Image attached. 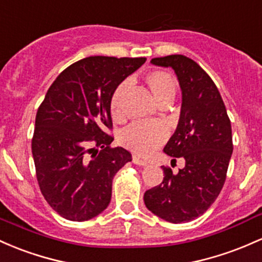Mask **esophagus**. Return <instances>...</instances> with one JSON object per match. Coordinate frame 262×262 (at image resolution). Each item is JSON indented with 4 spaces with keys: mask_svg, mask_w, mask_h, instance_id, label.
I'll list each match as a JSON object with an SVG mask.
<instances>
[{
    "mask_svg": "<svg viewBox=\"0 0 262 262\" xmlns=\"http://www.w3.org/2000/svg\"><path fill=\"white\" fill-rule=\"evenodd\" d=\"M132 159H133V163L137 164V165H142V166L148 165V162H146V160L140 159V158L137 157V155H133V158H132Z\"/></svg>",
    "mask_w": 262,
    "mask_h": 262,
    "instance_id": "34e87169",
    "label": "esophagus"
}]
</instances>
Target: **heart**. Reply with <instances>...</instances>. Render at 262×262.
<instances>
[{"label":"heart","instance_id":"heart-1","mask_svg":"<svg viewBox=\"0 0 262 262\" xmlns=\"http://www.w3.org/2000/svg\"><path fill=\"white\" fill-rule=\"evenodd\" d=\"M146 87L160 105L170 104L178 92V80L171 73L165 71H151L144 77ZM128 89V83L123 82L116 88L109 102L112 119L114 122L124 120V112L122 108V99L125 91ZM168 130L165 125L160 122L153 123H133L120 133L119 143L128 150L138 155L151 154L155 149L159 148L166 140Z\"/></svg>","mask_w":262,"mask_h":262}]
</instances>
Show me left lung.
Wrapping results in <instances>:
<instances>
[{"instance_id": "obj_1", "label": "left lung", "mask_w": 262, "mask_h": 262, "mask_svg": "<svg viewBox=\"0 0 262 262\" xmlns=\"http://www.w3.org/2000/svg\"><path fill=\"white\" fill-rule=\"evenodd\" d=\"M151 63L171 67L179 79L180 119L164 151L171 162L184 158L185 166L178 174L163 166V182L145 191L144 203L164 220L188 223L208 210L223 189L234 148L231 123L219 89L196 62L171 54Z\"/></svg>"}]
</instances>
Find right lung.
Returning a JSON list of instances; mask_svg holds the SVG:
<instances>
[{"label": "right lung", "mask_w": 262, "mask_h": 262, "mask_svg": "<svg viewBox=\"0 0 262 262\" xmlns=\"http://www.w3.org/2000/svg\"><path fill=\"white\" fill-rule=\"evenodd\" d=\"M146 61L94 56L73 63L51 84L36 116L32 154L46 201L62 217L85 221L112 198V182L132 160L114 138L109 102L129 74Z\"/></svg>", "instance_id": "add662e5"}]
</instances>
